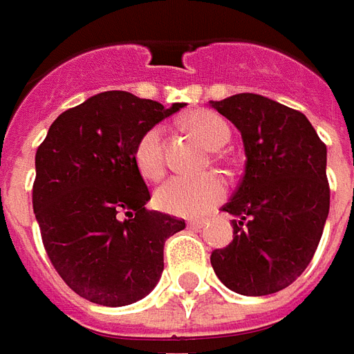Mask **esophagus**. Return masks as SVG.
I'll list each match as a JSON object with an SVG mask.
<instances>
[{
  "label": "esophagus",
  "instance_id": "34e87169",
  "mask_svg": "<svg viewBox=\"0 0 354 354\" xmlns=\"http://www.w3.org/2000/svg\"><path fill=\"white\" fill-rule=\"evenodd\" d=\"M204 225H205V221H189L187 223V227H189V229H202Z\"/></svg>",
  "mask_w": 354,
  "mask_h": 354
}]
</instances>
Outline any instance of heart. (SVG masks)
Instances as JSON below:
<instances>
[{
	"label": "heart",
	"instance_id": "obj_1",
	"mask_svg": "<svg viewBox=\"0 0 354 354\" xmlns=\"http://www.w3.org/2000/svg\"><path fill=\"white\" fill-rule=\"evenodd\" d=\"M183 125L209 150L221 149L229 141V127L221 118L207 110L190 112L183 118ZM133 164L142 179L158 181L164 175L162 127H149L133 149ZM227 185L219 175L207 173L202 177H171L154 194L158 209L179 217H200L221 204Z\"/></svg>",
	"mask_w": 354,
	"mask_h": 354
}]
</instances>
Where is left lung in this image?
Masks as SVG:
<instances>
[{
	"mask_svg": "<svg viewBox=\"0 0 354 354\" xmlns=\"http://www.w3.org/2000/svg\"><path fill=\"white\" fill-rule=\"evenodd\" d=\"M209 106L234 124L245 152L244 177L223 205L232 242L212 253V267L240 295L280 292L307 269L328 219L326 145L305 114L263 95Z\"/></svg>",
	"mask_w": 354,
	"mask_h": 354,
	"instance_id": "obj_1",
	"label": "left lung"
}]
</instances>
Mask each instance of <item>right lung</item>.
<instances>
[{"label":"right lung","instance_id":"obj_1","mask_svg":"<svg viewBox=\"0 0 354 354\" xmlns=\"http://www.w3.org/2000/svg\"><path fill=\"white\" fill-rule=\"evenodd\" d=\"M183 106L99 93L62 112L37 149L32 202L44 245L62 280L87 301L131 305L162 277L164 242L185 221L145 207L150 192L133 149Z\"/></svg>","mask_w":354,"mask_h":354}]
</instances>
